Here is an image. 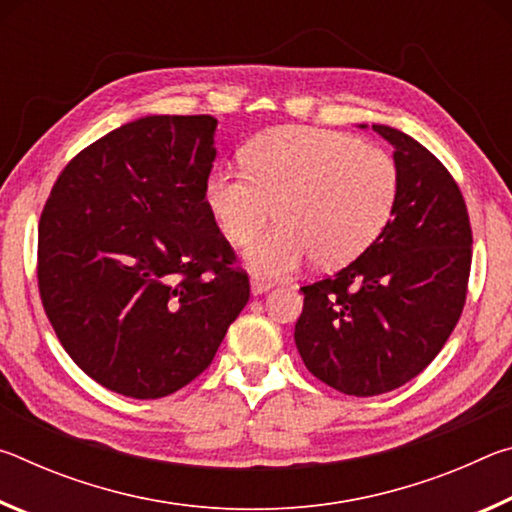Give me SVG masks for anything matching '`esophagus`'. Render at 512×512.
I'll use <instances>...</instances> for the list:
<instances>
[{"label":"esophagus","mask_w":512,"mask_h":512,"mask_svg":"<svg viewBox=\"0 0 512 512\" xmlns=\"http://www.w3.org/2000/svg\"><path fill=\"white\" fill-rule=\"evenodd\" d=\"M266 291H271V282H264L262 277H250V293L253 296H262Z\"/></svg>","instance_id":"esophagus-1"}]
</instances>
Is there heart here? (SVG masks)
Wrapping results in <instances>:
<instances>
[{"mask_svg": "<svg viewBox=\"0 0 512 512\" xmlns=\"http://www.w3.org/2000/svg\"><path fill=\"white\" fill-rule=\"evenodd\" d=\"M246 164L207 173L205 203L232 244L253 237L275 205V228L244 250L264 277L289 275L309 257L320 268L352 262L384 232L400 189L384 149L323 128L268 131L248 146Z\"/></svg>", "mask_w": 512, "mask_h": 512, "instance_id": "b5f03b06", "label": "heart"}]
</instances>
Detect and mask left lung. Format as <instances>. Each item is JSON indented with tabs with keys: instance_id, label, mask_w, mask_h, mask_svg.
Masks as SVG:
<instances>
[{
	"instance_id": "8db88e82",
	"label": "left lung",
	"mask_w": 512,
	"mask_h": 512,
	"mask_svg": "<svg viewBox=\"0 0 512 512\" xmlns=\"http://www.w3.org/2000/svg\"><path fill=\"white\" fill-rule=\"evenodd\" d=\"M372 131L395 149L391 221L352 264L300 289L293 334L311 375L357 397L395 391L436 359L461 318L472 262L470 219L449 171L411 135Z\"/></svg>"
}]
</instances>
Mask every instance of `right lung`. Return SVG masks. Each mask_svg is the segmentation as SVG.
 Here are the masks:
<instances>
[{"mask_svg":"<svg viewBox=\"0 0 512 512\" xmlns=\"http://www.w3.org/2000/svg\"><path fill=\"white\" fill-rule=\"evenodd\" d=\"M210 115H146L83 149L40 219L38 284L85 375L135 400L210 366L250 298L205 203Z\"/></svg>","mask_w":512,"mask_h":512,"instance_id":"obj_1","label":"right lung"}]
</instances>
